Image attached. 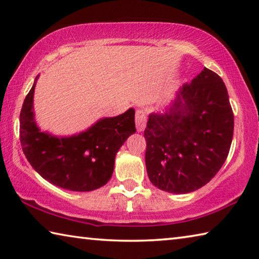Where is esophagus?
<instances>
[{"label":"esophagus","instance_id":"1","mask_svg":"<svg viewBox=\"0 0 259 259\" xmlns=\"http://www.w3.org/2000/svg\"><path fill=\"white\" fill-rule=\"evenodd\" d=\"M135 117H136V128H137V131L140 133V131H143L146 126V121H147L146 114L143 109H137V111H136Z\"/></svg>","mask_w":259,"mask_h":259}]
</instances>
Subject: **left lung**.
Segmentation results:
<instances>
[{
	"label": "left lung",
	"mask_w": 259,
	"mask_h": 259,
	"mask_svg": "<svg viewBox=\"0 0 259 259\" xmlns=\"http://www.w3.org/2000/svg\"><path fill=\"white\" fill-rule=\"evenodd\" d=\"M233 129L234 115L224 82L204 67L177 91L165 112L148 116L144 131L148 178L169 193L199 190L224 164Z\"/></svg>",
	"instance_id": "8db88e82"
}]
</instances>
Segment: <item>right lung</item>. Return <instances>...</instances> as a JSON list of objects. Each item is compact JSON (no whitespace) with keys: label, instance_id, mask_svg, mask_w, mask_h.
Wrapping results in <instances>:
<instances>
[{"label":"right lung","instance_id":"obj_1","mask_svg":"<svg viewBox=\"0 0 259 259\" xmlns=\"http://www.w3.org/2000/svg\"><path fill=\"white\" fill-rule=\"evenodd\" d=\"M35 83L20 112V143L26 159L41 177L65 190L89 192L104 186L112 177L117 151L136 133L135 109L100 119L78 135L56 137L35 123Z\"/></svg>","mask_w":259,"mask_h":259}]
</instances>
